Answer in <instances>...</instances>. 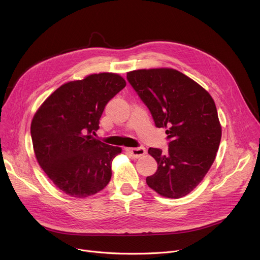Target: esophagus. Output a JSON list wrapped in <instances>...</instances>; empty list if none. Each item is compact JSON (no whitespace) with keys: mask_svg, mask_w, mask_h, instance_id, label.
Segmentation results:
<instances>
[{"mask_svg":"<svg viewBox=\"0 0 260 260\" xmlns=\"http://www.w3.org/2000/svg\"><path fill=\"white\" fill-rule=\"evenodd\" d=\"M125 151L133 156L134 158H139L145 154V148L143 146L140 147H126Z\"/></svg>","mask_w":260,"mask_h":260,"instance_id":"esophagus-1","label":"esophagus"}]
</instances>
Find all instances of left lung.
<instances>
[{
  "instance_id": "1",
  "label": "left lung",
  "mask_w": 260,
  "mask_h": 260,
  "mask_svg": "<svg viewBox=\"0 0 260 260\" xmlns=\"http://www.w3.org/2000/svg\"><path fill=\"white\" fill-rule=\"evenodd\" d=\"M126 78L155 125L168 128V152L148 148L158 169L146 177V183L163 197H183L207 175L219 147L221 126L215 102L194 80L172 68L134 71Z\"/></svg>"
}]
</instances>
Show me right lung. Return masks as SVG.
<instances>
[{
    "instance_id": "add662e5",
    "label": "right lung",
    "mask_w": 260,
    "mask_h": 260,
    "mask_svg": "<svg viewBox=\"0 0 260 260\" xmlns=\"http://www.w3.org/2000/svg\"><path fill=\"white\" fill-rule=\"evenodd\" d=\"M112 73L87 76L63 84L40 106L30 134L40 167L62 192L85 198L112 178L113 159L121 148L92 137L108 101L125 87Z\"/></svg>"
}]
</instances>
